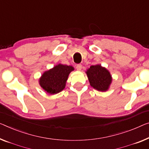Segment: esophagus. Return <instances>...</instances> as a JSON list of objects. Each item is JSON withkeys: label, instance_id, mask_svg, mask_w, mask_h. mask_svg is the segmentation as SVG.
<instances>
[{"label": "esophagus", "instance_id": "obj_1", "mask_svg": "<svg viewBox=\"0 0 149 149\" xmlns=\"http://www.w3.org/2000/svg\"><path fill=\"white\" fill-rule=\"evenodd\" d=\"M75 68L77 69V71H80L82 68V65H81V64H77V65H76V67H75Z\"/></svg>", "mask_w": 149, "mask_h": 149}]
</instances>
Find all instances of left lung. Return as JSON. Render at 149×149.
Instances as JSON below:
<instances>
[{"label": "left lung", "instance_id": "1", "mask_svg": "<svg viewBox=\"0 0 149 149\" xmlns=\"http://www.w3.org/2000/svg\"><path fill=\"white\" fill-rule=\"evenodd\" d=\"M86 73L92 87L101 92L108 90L112 79L107 69L102 67L101 65H92Z\"/></svg>", "mask_w": 149, "mask_h": 149}]
</instances>
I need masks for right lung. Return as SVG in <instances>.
Listing matches in <instances>:
<instances>
[{"label":"right lung","instance_id":"right-lung-1","mask_svg":"<svg viewBox=\"0 0 149 149\" xmlns=\"http://www.w3.org/2000/svg\"><path fill=\"white\" fill-rule=\"evenodd\" d=\"M73 70L72 66L58 64L42 74L39 81L40 86L48 94H56L65 88L69 74Z\"/></svg>","mask_w":149,"mask_h":149}]
</instances>
